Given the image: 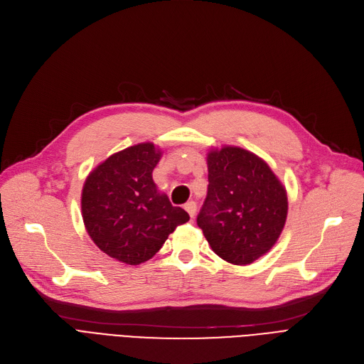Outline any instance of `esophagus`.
<instances>
[{
  "label": "esophagus",
  "instance_id": "esophagus-1",
  "mask_svg": "<svg viewBox=\"0 0 364 364\" xmlns=\"http://www.w3.org/2000/svg\"><path fill=\"white\" fill-rule=\"evenodd\" d=\"M184 208H186V211L188 213V215H191L192 218L195 217V214H196V210H198V207H196V203L192 200V202H187L186 205H184Z\"/></svg>",
  "mask_w": 364,
  "mask_h": 364
}]
</instances>
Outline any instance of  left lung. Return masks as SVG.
Here are the masks:
<instances>
[{
  "mask_svg": "<svg viewBox=\"0 0 364 364\" xmlns=\"http://www.w3.org/2000/svg\"><path fill=\"white\" fill-rule=\"evenodd\" d=\"M287 195L260 157L240 147L208 154V192L198 226L213 251L250 264L269 251L286 225Z\"/></svg>",
  "mask_w": 364,
  "mask_h": 364,
  "instance_id": "left-lung-1",
  "label": "left lung"
}]
</instances>
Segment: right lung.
Wrapping results in <instances>:
<instances>
[{
	"label": "right lung",
	"instance_id": "1",
	"mask_svg": "<svg viewBox=\"0 0 364 364\" xmlns=\"http://www.w3.org/2000/svg\"><path fill=\"white\" fill-rule=\"evenodd\" d=\"M161 151L143 143L109 156L90 172L82 193L83 221L101 251L126 264H139L162 248L168 235L188 221L156 191L151 172Z\"/></svg>",
	"mask_w": 364,
	"mask_h": 364
}]
</instances>
